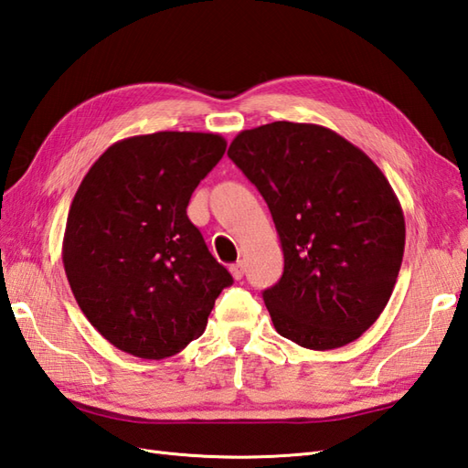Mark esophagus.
I'll return each mask as SVG.
<instances>
[{
  "mask_svg": "<svg viewBox=\"0 0 468 468\" xmlns=\"http://www.w3.org/2000/svg\"><path fill=\"white\" fill-rule=\"evenodd\" d=\"M230 273L234 276V280H242L244 278V261H236V264H232Z\"/></svg>",
  "mask_w": 468,
  "mask_h": 468,
  "instance_id": "esophagus-1",
  "label": "esophagus"
}]
</instances>
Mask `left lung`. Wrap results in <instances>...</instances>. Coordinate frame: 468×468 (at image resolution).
Instances as JSON below:
<instances>
[{
	"mask_svg": "<svg viewBox=\"0 0 468 468\" xmlns=\"http://www.w3.org/2000/svg\"><path fill=\"white\" fill-rule=\"evenodd\" d=\"M228 156L264 197L282 242L283 273L261 293L276 332L315 351L361 337L405 250L401 204L379 166L332 129L290 121L242 131Z\"/></svg>",
	"mask_w": 468,
	"mask_h": 468,
	"instance_id": "1",
	"label": "left lung"
}]
</instances>
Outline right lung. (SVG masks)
<instances>
[{
  "label": "right lung",
  "mask_w": 468,
  "mask_h": 468,
  "mask_svg": "<svg viewBox=\"0 0 468 468\" xmlns=\"http://www.w3.org/2000/svg\"><path fill=\"white\" fill-rule=\"evenodd\" d=\"M214 133L161 131L111 144L77 188L63 236L75 300L97 332L141 359H165L204 334L232 276L186 207L218 165Z\"/></svg>",
  "instance_id": "add662e5"
}]
</instances>
